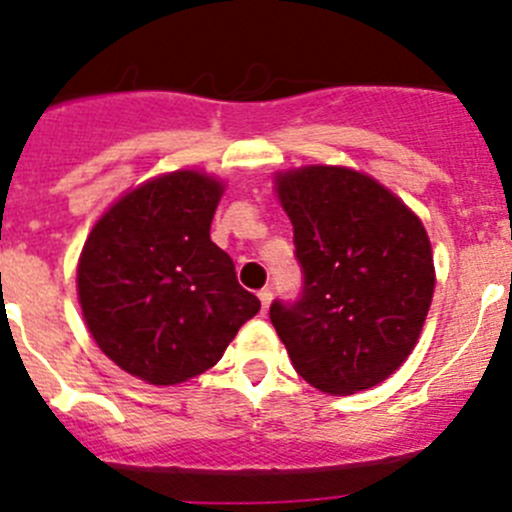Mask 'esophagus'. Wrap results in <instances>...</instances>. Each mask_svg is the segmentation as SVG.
<instances>
[{
	"label": "esophagus",
	"instance_id": "1",
	"mask_svg": "<svg viewBox=\"0 0 512 512\" xmlns=\"http://www.w3.org/2000/svg\"><path fill=\"white\" fill-rule=\"evenodd\" d=\"M257 298H260V303H262V310H267L270 308V300H272V290L270 288H262L260 293H257Z\"/></svg>",
	"mask_w": 512,
	"mask_h": 512
}]
</instances>
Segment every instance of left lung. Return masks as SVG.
Returning a JSON list of instances; mask_svg holds the SVG:
<instances>
[{
    "label": "left lung",
    "mask_w": 512,
    "mask_h": 512,
    "mask_svg": "<svg viewBox=\"0 0 512 512\" xmlns=\"http://www.w3.org/2000/svg\"><path fill=\"white\" fill-rule=\"evenodd\" d=\"M303 288L270 321L315 389L353 394L394 374L434 293L432 247L407 204L371 176L305 166L278 176Z\"/></svg>",
    "instance_id": "1"
}]
</instances>
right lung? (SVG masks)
Returning a JSON list of instances; mask_svg holds the SVG:
<instances>
[{
	"mask_svg": "<svg viewBox=\"0 0 512 512\" xmlns=\"http://www.w3.org/2000/svg\"><path fill=\"white\" fill-rule=\"evenodd\" d=\"M219 197L222 184L209 176L174 171L113 204L83 247L85 323L113 364L148 384L212 369L260 310L209 237Z\"/></svg>",
	"mask_w": 512,
	"mask_h": 512,
	"instance_id": "1",
	"label": "right lung"
}]
</instances>
